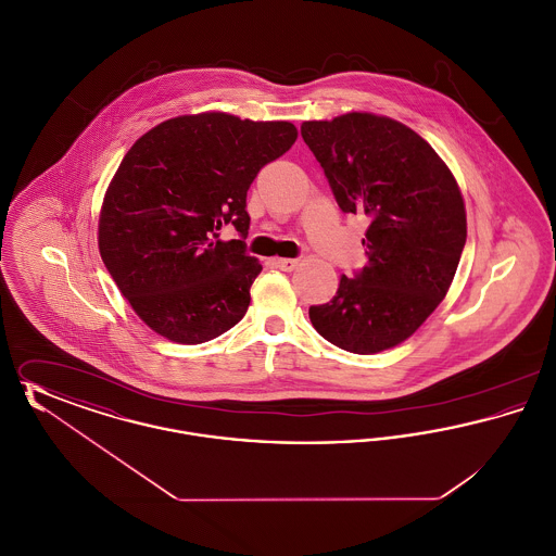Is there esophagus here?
<instances>
[{
	"label": "esophagus",
	"instance_id": "obj_1",
	"mask_svg": "<svg viewBox=\"0 0 556 556\" xmlns=\"http://www.w3.org/2000/svg\"><path fill=\"white\" fill-rule=\"evenodd\" d=\"M275 266H277V268H281V270H288V273H290V270H293V268L298 266V261H293V258H277V261H275Z\"/></svg>",
	"mask_w": 556,
	"mask_h": 556
}]
</instances>
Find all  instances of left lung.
I'll return each mask as SVG.
<instances>
[{
	"instance_id": "8db88e82",
	"label": "left lung",
	"mask_w": 556,
	"mask_h": 556,
	"mask_svg": "<svg viewBox=\"0 0 556 556\" xmlns=\"http://www.w3.org/2000/svg\"><path fill=\"white\" fill-rule=\"evenodd\" d=\"M342 212L365 214L369 265L311 306L318 333L375 354L410 338L444 300L467 241V214L448 166L417 132L369 112L302 123Z\"/></svg>"
}]
</instances>
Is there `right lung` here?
<instances>
[{
    "mask_svg": "<svg viewBox=\"0 0 556 556\" xmlns=\"http://www.w3.org/2000/svg\"><path fill=\"white\" fill-rule=\"evenodd\" d=\"M295 137L286 121L204 112L132 143L108 187L98 243L121 293L162 338L202 344L245 315L263 270L245 252L248 189ZM225 224L239 240L219 239Z\"/></svg>",
    "mask_w": 556,
    "mask_h": 556,
    "instance_id": "add662e5",
    "label": "right lung"
}]
</instances>
